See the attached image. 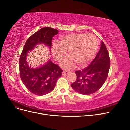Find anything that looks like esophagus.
<instances>
[{
    "mask_svg": "<svg viewBox=\"0 0 130 130\" xmlns=\"http://www.w3.org/2000/svg\"><path fill=\"white\" fill-rule=\"evenodd\" d=\"M70 72V71H67V70H65V71H63V72H62V75H67V74Z\"/></svg>",
    "mask_w": 130,
    "mask_h": 130,
    "instance_id": "esophagus-1",
    "label": "esophagus"
}]
</instances>
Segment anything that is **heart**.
I'll use <instances>...</instances> for the list:
<instances>
[{
  "instance_id": "obj_1",
  "label": "heart",
  "mask_w": 130,
  "mask_h": 130,
  "mask_svg": "<svg viewBox=\"0 0 130 130\" xmlns=\"http://www.w3.org/2000/svg\"><path fill=\"white\" fill-rule=\"evenodd\" d=\"M98 48L96 39L91 34L74 33L62 36L54 43L53 53L55 59L61 60L66 52H69L70 58L62 63L65 69L72 68L75 63L78 67H83L91 61Z\"/></svg>"
}]
</instances>
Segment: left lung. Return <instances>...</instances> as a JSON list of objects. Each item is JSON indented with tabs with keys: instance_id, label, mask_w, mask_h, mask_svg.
Listing matches in <instances>:
<instances>
[{
	"instance_id": "1",
	"label": "left lung",
	"mask_w": 130,
	"mask_h": 130,
	"mask_svg": "<svg viewBox=\"0 0 130 130\" xmlns=\"http://www.w3.org/2000/svg\"><path fill=\"white\" fill-rule=\"evenodd\" d=\"M110 64L109 53L102 41L99 52L90 65L76 71L77 79L71 84V87L83 95H90L96 92L108 77Z\"/></svg>"
}]
</instances>
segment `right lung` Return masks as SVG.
I'll return each instance as SVG.
<instances>
[{"mask_svg": "<svg viewBox=\"0 0 130 130\" xmlns=\"http://www.w3.org/2000/svg\"><path fill=\"white\" fill-rule=\"evenodd\" d=\"M58 33L57 30L51 27L41 28L27 40L21 54L19 60L20 77L26 88L35 95L42 96L51 92L58 79L62 76L63 70L59 66L50 60L38 68H30L26 60V54L39 43L45 44L51 48L53 37Z\"/></svg>", "mask_w": 130, "mask_h": 130, "instance_id": "1", "label": "right lung"}]
</instances>
